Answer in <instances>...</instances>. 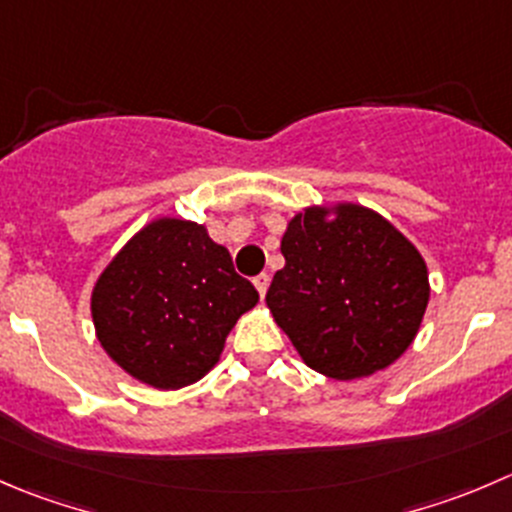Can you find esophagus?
Segmentation results:
<instances>
[{"label":"esophagus","instance_id":"obj_1","mask_svg":"<svg viewBox=\"0 0 512 512\" xmlns=\"http://www.w3.org/2000/svg\"><path fill=\"white\" fill-rule=\"evenodd\" d=\"M255 287L260 292V297L267 295V287H270V275H257L255 277Z\"/></svg>","mask_w":512,"mask_h":512}]
</instances>
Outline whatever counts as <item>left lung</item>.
Here are the masks:
<instances>
[{
  "instance_id": "1",
  "label": "left lung",
  "mask_w": 512,
  "mask_h": 512,
  "mask_svg": "<svg viewBox=\"0 0 512 512\" xmlns=\"http://www.w3.org/2000/svg\"><path fill=\"white\" fill-rule=\"evenodd\" d=\"M280 250L267 307L305 365L355 380L408 350L430 300L428 267L385 217L352 202L307 207Z\"/></svg>"
}]
</instances>
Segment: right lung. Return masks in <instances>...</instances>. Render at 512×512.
Listing matches in <instances>:
<instances>
[{
  "instance_id": "obj_1",
  "label": "right lung",
  "mask_w": 512,
  "mask_h": 512,
  "mask_svg": "<svg viewBox=\"0 0 512 512\" xmlns=\"http://www.w3.org/2000/svg\"><path fill=\"white\" fill-rule=\"evenodd\" d=\"M260 295L205 225L160 217L104 267L92 320L104 352L135 380L177 390L217 365L227 335Z\"/></svg>"
}]
</instances>
